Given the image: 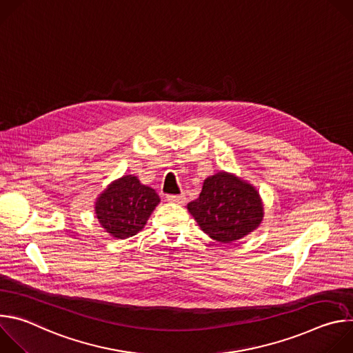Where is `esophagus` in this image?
<instances>
[{"mask_svg":"<svg viewBox=\"0 0 353 353\" xmlns=\"http://www.w3.org/2000/svg\"><path fill=\"white\" fill-rule=\"evenodd\" d=\"M166 199L169 201V203H174V204H184V203H185V195H184V194H180V195L169 194V195H166Z\"/></svg>","mask_w":353,"mask_h":353,"instance_id":"obj_1","label":"esophagus"}]
</instances>
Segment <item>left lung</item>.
Returning <instances> with one entry per match:
<instances>
[{
	"mask_svg": "<svg viewBox=\"0 0 353 353\" xmlns=\"http://www.w3.org/2000/svg\"><path fill=\"white\" fill-rule=\"evenodd\" d=\"M187 210L201 230L225 244L254 232L264 221V203L259 190L223 170L204 180L199 196L191 201Z\"/></svg>",
	"mask_w": 353,
	"mask_h": 353,
	"instance_id": "1",
	"label": "left lung"
}]
</instances>
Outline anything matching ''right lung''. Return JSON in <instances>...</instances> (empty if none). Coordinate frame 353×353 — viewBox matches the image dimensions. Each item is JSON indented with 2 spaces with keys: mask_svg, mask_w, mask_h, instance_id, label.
Segmentation results:
<instances>
[{
  "mask_svg": "<svg viewBox=\"0 0 353 353\" xmlns=\"http://www.w3.org/2000/svg\"><path fill=\"white\" fill-rule=\"evenodd\" d=\"M161 203L158 192L134 174L112 181L94 201V215L106 233L128 239L143 229Z\"/></svg>",
  "mask_w": 353,
  "mask_h": 353,
  "instance_id": "right-lung-1",
  "label": "right lung"
}]
</instances>
